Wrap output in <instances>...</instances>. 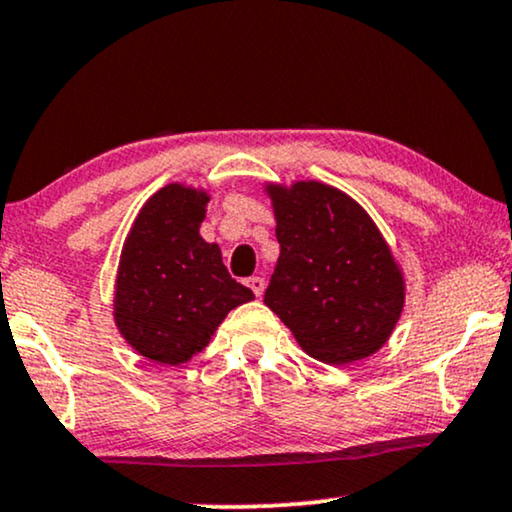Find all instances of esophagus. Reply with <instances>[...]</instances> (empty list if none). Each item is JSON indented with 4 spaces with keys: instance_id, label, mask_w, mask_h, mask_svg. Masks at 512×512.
<instances>
[{
    "instance_id": "1",
    "label": "esophagus",
    "mask_w": 512,
    "mask_h": 512,
    "mask_svg": "<svg viewBox=\"0 0 512 512\" xmlns=\"http://www.w3.org/2000/svg\"><path fill=\"white\" fill-rule=\"evenodd\" d=\"M245 283H248V288H250L252 293H255L257 297H260V295L264 293V278H262V276H250Z\"/></svg>"
}]
</instances>
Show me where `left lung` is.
<instances>
[{
	"label": "left lung",
	"instance_id": "1",
	"mask_svg": "<svg viewBox=\"0 0 512 512\" xmlns=\"http://www.w3.org/2000/svg\"><path fill=\"white\" fill-rule=\"evenodd\" d=\"M281 245L264 304L309 357L345 366L390 338L404 278L359 203L319 181L269 186Z\"/></svg>",
	"mask_w": 512,
	"mask_h": 512
}]
</instances>
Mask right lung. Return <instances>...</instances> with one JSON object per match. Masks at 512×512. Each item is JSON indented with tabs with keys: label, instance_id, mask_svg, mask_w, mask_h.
Masks as SVG:
<instances>
[{
	"label": "right lung",
	"instance_id": "add662e5",
	"mask_svg": "<svg viewBox=\"0 0 512 512\" xmlns=\"http://www.w3.org/2000/svg\"><path fill=\"white\" fill-rule=\"evenodd\" d=\"M208 200L203 191L165 186L141 208L122 250L115 323L155 364L189 361L231 309L255 297L229 276L217 243L198 234Z\"/></svg>",
	"mask_w": 512,
	"mask_h": 512
}]
</instances>
